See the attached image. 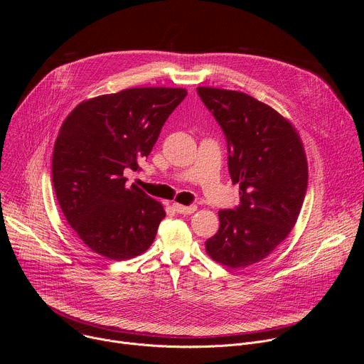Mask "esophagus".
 <instances>
[{"label": "esophagus", "mask_w": 364, "mask_h": 364, "mask_svg": "<svg viewBox=\"0 0 364 364\" xmlns=\"http://www.w3.org/2000/svg\"><path fill=\"white\" fill-rule=\"evenodd\" d=\"M173 209L180 213V215H191L197 210V205H183V204H178V203H174L173 204Z\"/></svg>", "instance_id": "34e87169"}]
</instances>
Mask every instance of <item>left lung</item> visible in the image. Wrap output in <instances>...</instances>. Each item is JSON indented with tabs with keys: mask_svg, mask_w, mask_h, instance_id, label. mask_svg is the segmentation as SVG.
<instances>
[{
	"mask_svg": "<svg viewBox=\"0 0 364 364\" xmlns=\"http://www.w3.org/2000/svg\"><path fill=\"white\" fill-rule=\"evenodd\" d=\"M228 141V167L240 204L220 210L205 252L228 268L262 261L296 223L308 184V164L292 124L243 92L197 87Z\"/></svg>",
	"mask_w": 364,
	"mask_h": 364,
	"instance_id": "8db88e82",
	"label": "left lung"
}]
</instances>
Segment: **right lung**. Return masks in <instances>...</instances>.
Here are the masks:
<instances>
[{"instance_id": "add662e5", "label": "right lung", "mask_w": 364, "mask_h": 364, "mask_svg": "<svg viewBox=\"0 0 364 364\" xmlns=\"http://www.w3.org/2000/svg\"><path fill=\"white\" fill-rule=\"evenodd\" d=\"M181 87H131L85 100L62 124L51 176L60 209L82 242L111 261L144 253L166 210L124 171L139 170L186 97Z\"/></svg>"}]
</instances>
